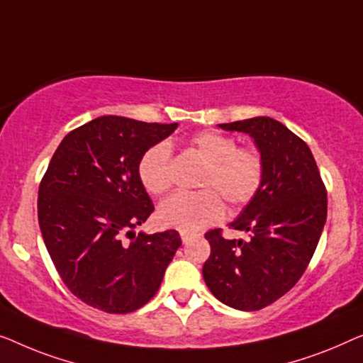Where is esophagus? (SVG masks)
I'll return each mask as SVG.
<instances>
[{
  "mask_svg": "<svg viewBox=\"0 0 363 363\" xmlns=\"http://www.w3.org/2000/svg\"><path fill=\"white\" fill-rule=\"evenodd\" d=\"M197 235L196 233H191V232H181V238H182V243H189L192 238H196Z\"/></svg>",
  "mask_w": 363,
  "mask_h": 363,
  "instance_id": "esophagus-1",
  "label": "esophagus"
}]
</instances>
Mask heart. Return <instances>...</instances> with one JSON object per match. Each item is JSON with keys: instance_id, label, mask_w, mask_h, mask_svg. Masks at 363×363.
<instances>
[{"instance_id": "obj_1", "label": "heart", "mask_w": 363, "mask_h": 363, "mask_svg": "<svg viewBox=\"0 0 363 363\" xmlns=\"http://www.w3.org/2000/svg\"><path fill=\"white\" fill-rule=\"evenodd\" d=\"M192 147L206 162L196 194L177 192L160 206L162 225L181 232H199L223 217L222 196L232 207L252 202L264 179L263 155L253 146H238L233 136L202 131L192 138ZM138 174L147 192L161 196L174 182L169 143L160 141L141 156Z\"/></svg>"}]
</instances>
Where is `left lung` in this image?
<instances>
[{
    "label": "left lung",
    "instance_id": "left-lung-1",
    "mask_svg": "<svg viewBox=\"0 0 363 363\" xmlns=\"http://www.w3.org/2000/svg\"><path fill=\"white\" fill-rule=\"evenodd\" d=\"M218 126L253 138L264 160V179L230 223L233 230L248 232V240L223 238L222 228L206 233L211 257L202 267L203 281L223 304L258 311L304 274L328 218V191L309 146L279 121L257 116Z\"/></svg>",
    "mask_w": 363,
    "mask_h": 363
}]
</instances>
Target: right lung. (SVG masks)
<instances>
[{"instance_id":"right-lung-1","label":"right lung","mask_w":363,"mask_h":363,"mask_svg":"<svg viewBox=\"0 0 363 363\" xmlns=\"http://www.w3.org/2000/svg\"><path fill=\"white\" fill-rule=\"evenodd\" d=\"M177 128L100 116L69 133L39 184L38 217L60 279L91 308L126 314L160 289L181 237L135 233L155 211L141 156Z\"/></svg>"}]
</instances>
